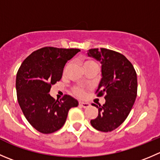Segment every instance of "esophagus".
<instances>
[{"mask_svg":"<svg viewBox=\"0 0 160 160\" xmlns=\"http://www.w3.org/2000/svg\"><path fill=\"white\" fill-rule=\"evenodd\" d=\"M80 105L83 108H87V107H89L90 106V104L88 102H80Z\"/></svg>","mask_w":160,"mask_h":160,"instance_id":"obj_1","label":"esophagus"}]
</instances>
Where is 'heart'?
<instances>
[{
    "label": "heart",
    "instance_id": "obj_1",
    "mask_svg": "<svg viewBox=\"0 0 160 160\" xmlns=\"http://www.w3.org/2000/svg\"><path fill=\"white\" fill-rule=\"evenodd\" d=\"M82 64H83V67H86V66H91V65H94V64H96V63L94 62V61H92V60L86 59V60H84V61H83V62H82ZM73 91H74V93H75V94H77V95L80 96V97H81V96H83V94H84V93H85L84 89H83V88H74Z\"/></svg>",
    "mask_w": 160,
    "mask_h": 160
}]
</instances>
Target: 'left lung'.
<instances>
[{
	"label": "left lung",
	"mask_w": 160,
	"mask_h": 160,
	"mask_svg": "<svg viewBox=\"0 0 160 160\" xmlns=\"http://www.w3.org/2000/svg\"><path fill=\"white\" fill-rule=\"evenodd\" d=\"M89 57L102 64V79L96 93L100 97L105 94L103 105L98 108L97 117L91 120L98 131L108 132L116 129L129 115L138 91L137 73L131 62L122 54L106 48L88 50Z\"/></svg>",
	"instance_id": "obj_1"
}]
</instances>
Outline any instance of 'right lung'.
<instances>
[{
    "label": "right lung",
    "mask_w": 160,
    "mask_h": 160,
    "mask_svg": "<svg viewBox=\"0 0 160 160\" xmlns=\"http://www.w3.org/2000/svg\"><path fill=\"white\" fill-rule=\"evenodd\" d=\"M79 52L43 48L29 55L18 69L15 80L18 104L28 122L39 132L58 131L66 123L69 110L78 105L70 95L55 101L49 92L52 85L61 80L66 63Z\"/></svg>",
    "instance_id": "1"
}]
</instances>
